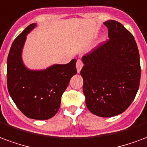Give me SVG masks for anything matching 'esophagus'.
Returning a JSON list of instances; mask_svg holds the SVG:
<instances>
[{
  "label": "esophagus",
  "mask_w": 147,
  "mask_h": 147,
  "mask_svg": "<svg viewBox=\"0 0 147 147\" xmlns=\"http://www.w3.org/2000/svg\"><path fill=\"white\" fill-rule=\"evenodd\" d=\"M82 66H83V64H82V61L80 59L77 60V62H76V68H77V71L78 72H80V71L82 69Z\"/></svg>",
  "instance_id": "1"
}]
</instances>
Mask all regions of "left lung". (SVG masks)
I'll return each instance as SVG.
<instances>
[{"label": "left lung", "instance_id": "left-lung-1", "mask_svg": "<svg viewBox=\"0 0 147 147\" xmlns=\"http://www.w3.org/2000/svg\"><path fill=\"white\" fill-rule=\"evenodd\" d=\"M109 40L82 57L86 104L100 117H113L130 106L141 76L137 44L129 30L117 21L104 22Z\"/></svg>", "mask_w": 147, "mask_h": 147}]
</instances>
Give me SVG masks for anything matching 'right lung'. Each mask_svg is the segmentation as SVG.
<instances>
[{"instance_id":"1","label":"right lung","mask_w":147,"mask_h":147,"mask_svg":"<svg viewBox=\"0 0 147 147\" xmlns=\"http://www.w3.org/2000/svg\"><path fill=\"white\" fill-rule=\"evenodd\" d=\"M32 23L14 40L7 61V85L11 97L26 117L47 120L58 111L63 93L77 73L76 59L66 65H54L43 70H30L24 65L22 52Z\"/></svg>"}]
</instances>
